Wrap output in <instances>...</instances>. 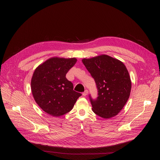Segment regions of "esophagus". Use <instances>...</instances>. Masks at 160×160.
Returning a JSON list of instances; mask_svg holds the SVG:
<instances>
[{
  "instance_id": "esophagus-1",
  "label": "esophagus",
  "mask_w": 160,
  "mask_h": 160,
  "mask_svg": "<svg viewBox=\"0 0 160 160\" xmlns=\"http://www.w3.org/2000/svg\"><path fill=\"white\" fill-rule=\"evenodd\" d=\"M87 94H88V90H85L84 91V92H83L82 95H83V96H86Z\"/></svg>"
}]
</instances>
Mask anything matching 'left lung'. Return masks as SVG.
I'll list each match as a JSON object with an SVG mask.
<instances>
[{
	"label": "left lung",
	"mask_w": 160,
	"mask_h": 160,
	"mask_svg": "<svg viewBox=\"0 0 160 160\" xmlns=\"http://www.w3.org/2000/svg\"><path fill=\"white\" fill-rule=\"evenodd\" d=\"M82 61L94 78L98 90L97 99L90 98L92 111L106 119L117 116L127 103L131 91V80L125 65L106 54Z\"/></svg>",
	"instance_id": "1"
}]
</instances>
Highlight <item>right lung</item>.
<instances>
[{"label":"right lung","mask_w":160,"mask_h":160,"mask_svg":"<svg viewBox=\"0 0 160 160\" xmlns=\"http://www.w3.org/2000/svg\"><path fill=\"white\" fill-rule=\"evenodd\" d=\"M75 58L52 57L35 70L31 80L33 97L39 107L49 115L58 117L70 111L80 93L73 90L66 75L75 64Z\"/></svg>","instance_id":"obj_1"}]
</instances>
